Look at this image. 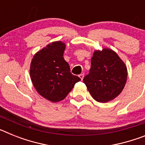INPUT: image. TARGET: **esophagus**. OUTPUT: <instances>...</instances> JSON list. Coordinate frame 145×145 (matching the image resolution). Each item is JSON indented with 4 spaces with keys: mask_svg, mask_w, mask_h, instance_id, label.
I'll use <instances>...</instances> for the list:
<instances>
[{
    "mask_svg": "<svg viewBox=\"0 0 145 145\" xmlns=\"http://www.w3.org/2000/svg\"><path fill=\"white\" fill-rule=\"evenodd\" d=\"M79 77H80V78L81 79V80H83V79H84V73H81V74H80V75H79Z\"/></svg>",
    "mask_w": 145,
    "mask_h": 145,
    "instance_id": "34e87169",
    "label": "esophagus"
}]
</instances>
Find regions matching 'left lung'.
<instances>
[{
	"label": "left lung",
	"mask_w": 145,
	"mask_h": 145,
	"mask_svg": "<svg viewBox=\"0 0 145 145\" xmlns=\"http://www.w3.org/2000/svg\"><path fill=\"white\" fill-rule=\"evenodd\" d=\"M89 73L84 83L96 101H111L122 92L127 80V68L116 52L109 48L95 51Z\"/></svg>",
	"instance_id": "left-lung-1"
}]
</instances>
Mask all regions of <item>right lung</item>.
<instances>
[{
	"instance_id": "obj_1",
	"label": "right lung",
	"mask_w": 145,
	"mask_h": 145,
	"mask_svg": "<svg viewBox=\"0 0 145 145\" xmlns=\"http://www.w3.org/2000/svg\"><path fill=\"white\" fill-rule=\"evenodd\" d=\"M65 44L52 42L34 55L30 65V78L40 95L52 102L61 101L71 91L79 77L70 72L63 57Z\"/></svg>"
}]
</instances>
